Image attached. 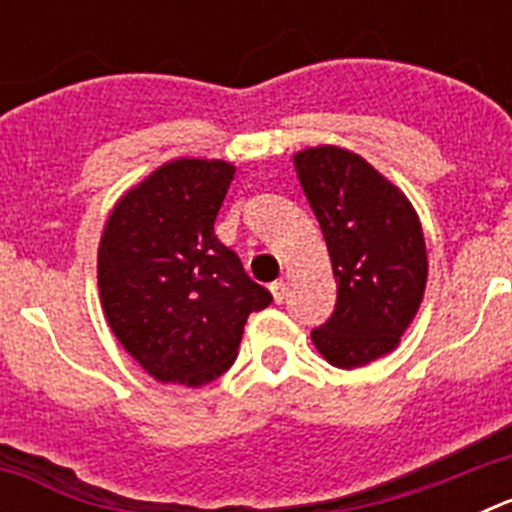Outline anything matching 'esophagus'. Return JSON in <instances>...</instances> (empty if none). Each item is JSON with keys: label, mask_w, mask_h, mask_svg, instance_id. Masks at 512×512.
Returning <instances> with one entry per match:
<instances>
[{"label": "esophagus", "mask_w": 512, "mask_h": 512, "mask_svg": "<svg viewBox=\"0 0 512 512\" xmlns=\"http://www.w3.org/2000/svg\"><path fill=\"white\" fill-rule=\"evenodd\" d=\"M269 289H271V295H274V302H277V305H282L284 297H287V284L279 279V282H271Z\"/></svg>", "instance_id": "34e87169"}]
</instances>
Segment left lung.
Listing matches in <instances>:
<instances>
[{"instance_id":"1","label":"left lung","mask_w":512,"mask_h":512,"mask_svg":"<svg viewBox=\"0 0 512 512\" xmlns=\"http://www.w3.org/2000/svg\"><path fill=\"white\" fill-rule=\"evenodd\" d=\"M292 161L338 284L336 310L312 330V343L338 369L372 364L400 346L423 302L428 256L418 212L359 153L315 146Z\"/></svg>"}]
</instances>
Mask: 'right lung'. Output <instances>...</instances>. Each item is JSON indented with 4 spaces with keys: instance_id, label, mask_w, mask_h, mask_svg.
<instances>
[{
    "instance_id": "add662e5",
    "label": "right lung",
    "mask_w": 512,
    "mask_h": 512,
    "mask_svg": "<svg viewBox=\"0 0 512 512\" xmlns=\"http://www.w3.org/2000/svg\"><path fill=\"white\" fill-rule=\"evenodd\" d=\"M233 176L220 158H174L122 194L104 223V318L156 382L202 387L228 372L248 315L271 302L215 235Z\"/></svg>"
}]
</instances>
